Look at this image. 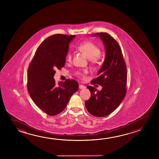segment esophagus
I'll return each mask as SVG.
<instances>
[{"instance_id":"esophagus-1","label":"esophagus","mask_w":159,"mask_h":159,"mask_svg":"<svg viewBox=\"0 0 159 159\" xmlns=\"http://www.w3.org/2000/svg\"><path fill=\"white\" fill-rule=\"evenodd\" d=\"M85 88V86H84V85H79V89H84Z\"/></svg>"}]
</instances>
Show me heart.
<instances>
[{"label": "heart", "instance_id": "obj_1", "mask_svg": "<svg viewBox=\"0 0 159 159\" xmlns=\"http://www.w3.org/2000/svg\"><path fill=\"white\" fill-rule=\"evenodd\" d=\"M78 49L86 55V57L92 61H95L100 55L101 51L99 47L96 45L94 43L91 42H85L81 43L78 46ZM72 57V54L70 52H69L66 55V59L70 61ZM87 73L86 70L83 71H78L76 72V75L84 77L85 74Z\"/></svg>", "mask_w": 159, "mask_h": 159}]
</instances>
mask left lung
I'll use <instances>...</instances> for the list:
<instances>
[{
  "label": "left lung",
  "mask_w": 159,
  "mask_h": 159,
  "mask_svg": "<svg viewBox=\"0 0 159 159\" xmlns=\"http://www.w3.org/2000/svg\"><path fill=\"white\" fill-rule=\"evenodd\" d=\"M91 36H99L104 45V63L98 73V77L92 81L102 88L98 91L94 87L87 86L91 96L85 105L91 115L104 117L116 109L125 97L127 70L121 48L114 39L104 33H98Z\"/></svg>",
  "instance_id": "8db88e82"
}]
</instances>
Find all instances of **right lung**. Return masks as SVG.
<instances>
[{"label": "right lung", "mask_w": 159, "mask_h": 159, "mask_svg": "<svg viewBox=\"0 0 159 159\" xmlns=\"http://www.w3.org/2000/svg\"><path fill=\"white\" fill-rule=\"evenodd\" d=\"M74 35L55 34L39 45L28 70V90L35 104L47 114L54 116L65 109L79 84L68 79L55 84V69L65 65L69 44Z\"/></svg>", "instance_id": "right-lung-1"}]
</instances>
